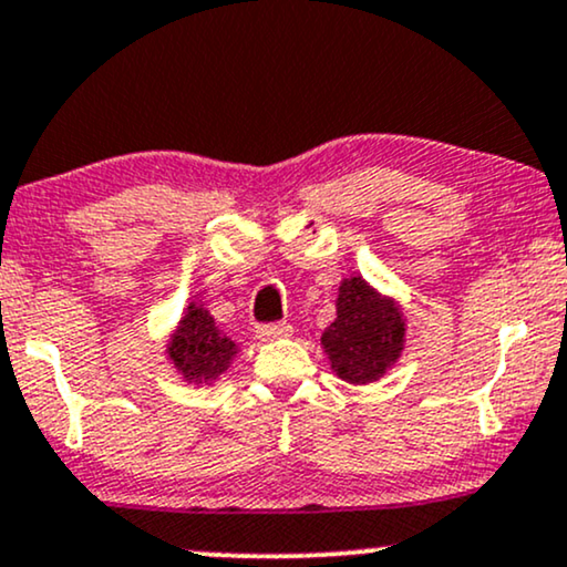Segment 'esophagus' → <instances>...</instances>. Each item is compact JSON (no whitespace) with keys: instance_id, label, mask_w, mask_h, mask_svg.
I'll list each match as a JSON object with an SVG mask.
<instances>
[{"instance_id":"1","label":"esophagus","mask_w":567,"mask_h":567,"mask_svg":"<svg viewBox=\"0 0 567 567\" xmlns=\"http://www.w3.org/2000/svg\"><path fill=\"white\" fill-rule=\"evenodd\" d=\"M292 327L285 324V321H277V324H259L256 327V337H259L261 342H269V340H279V337H290Z\"/></svg>"}]
</instances>
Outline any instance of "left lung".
I'll return each instance as SVG.
<instances>
[{"mask_svg":"<svg viewBox=\"0 0 567 567\" xmlns=\"http://www.w3.org/2000/svg\"><path fill=\"white\" fill-rule=\"evenodd\" d=\"M332 371L350 384H371L395 367L405 346V319L395 298L363 277H348L337 292V319L321 334Z\"/></svg>","mask_w":567,"mask_h":567,"instance_id":"obj_1","label":"left lung"}]
</instances>
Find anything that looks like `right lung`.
<instances>
[{
	"label": "right lung",
	"instance_id": "add662e5",
	"mask_svg": "<svg viewBox=\"0 0 567 567\" xmlns=\"http://www.w3.org/2000/svg\"><path fill=\"white\" fill-rule=\"evenodd\" d=\"M238 342L230 340L204 306L188 303L181 324L169 334L167 358L193 384H212L230 369Z\"/></svg>",
	"mask_w": 567,
	"mask_h": 567
}]
</instances>
